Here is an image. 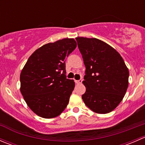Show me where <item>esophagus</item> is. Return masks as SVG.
<instances>
[{
  "instance_id": "1",
  "label": "esophagus",
  "mask_w": 145,
  "mask_h": 145,
  "mask_svg": "<svg viewBox=\"0 0 145 145\" xmlns=\"http://www.w3.org/2000/svg\"><path fill=\"white\" fill-rule=\"evenodd\" d=\"M82 81H83V79H80V80H78V81H76V80H75V83H77V84H81L82 83Z\"/></svg>"
}]
</instances>
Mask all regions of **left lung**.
<instances>
[{"label": "left lung", "mask_w": 145, "mask_h": 145, "mask_svg": "<svg viewBox=\"0 0 145 145\" xmlns=\"http://www.w3.org/2000/svg\"><path fill=\"white\" fill-rule=\"evenodd\" d=\"M86 66L82 95L85 105L97 114L112 112L120 104L128 86L129 71L122 57L109 44L95 38L77 37Z\"/></svg>", "instance_id": "obj_1"}]
</instances>
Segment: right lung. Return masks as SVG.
I'll return each mask as SVG.
<instances>
[{"instance_id": "1", "label": "right lung", "mask_w": 145, "mask_h": 145, "mask_svg": "<svg viewBox=\"0 0 145 145\" xmlns=\"http://www.w3.org/2000/svg\"><path fill=\"white\" fill-rule=\"evenodd\" d=\"M76 48L74 39H63L38 48L20 74V91L28 106L44 118L57 117L65 109L74 89L66 78L65 59Z\"/></svg>"}]
</instances>
